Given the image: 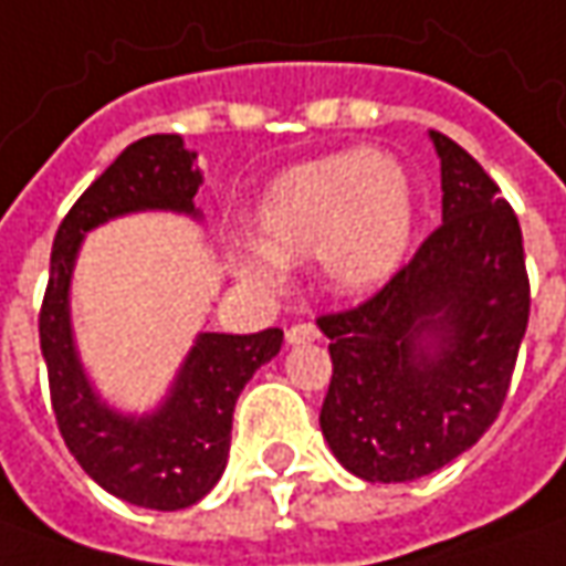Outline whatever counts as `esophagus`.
Returning a JSON list of instances; mask_svg holds the SVG:
<instances>
[{"label": "esophagus", "mask_w": 566, "mask_h": 566, "mask_svg": "<svg viewBox=\"0 0 566 566\" xmlns=\"http://www.w3.org/2000/svg\"><path fill=\"white\" fill-rule=\"evenodd\" d=\"M284 338H287V344H310L319 338V328L313 322H301V325H291L284 332Z\"/></svg>", "instance_id": "obj_1"}]
</instances>
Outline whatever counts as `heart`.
Wrapping results in <instances>:
<instances>
[{"label": "heart", "mask_w": 566, "mask_h": 566, "mask_svg": "<svg viewBox=\"0 0 566 566\" xmlns=\"http://www.w3.org/2000/svg\"><path fill=\"white\" fill-rule=\"evenodd\" d=\"M253 241L234 272L279 284L282 263L319 256L322 279L338 294H373L398 275L417 234V193L398 159L344 149L272 178L250 216Z\"/></svg>", "instance_id": "1"}]
</instances>
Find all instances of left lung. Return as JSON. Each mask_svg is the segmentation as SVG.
Here are the masks:
<instances>
[{
	"instance_id": "1",
	"label": "left lung",
	"mask_w": 566,
	"mask_h": 566,
	"mask_svg": "<svg viewBox=\"0 0 566 566\" xmlns=\"http://www.w3.org/2000/svg\"><path fill=\"white\" fill-rule=\"evenodd\" d=\"M441 228L357 310L322 316L332 381L319 426L366 482L429 476L495 422L530 322L523 234L476 159L429 130Z\"/></svg>"
}]
</instances>
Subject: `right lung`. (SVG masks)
<instances>
[{
	"label": "right lung",
	"mask_w": 566,
	"mask_h": 566,
	"mask_svg": "<svg viewBox=\"0 0 566 566\" xmlns=\"http://www.w3.org/2000/svg\"><path fill=\"white\" fill-rule=\"evenodd\" d=\"M200 185L197 153L178 134H149L130 144L59 224L40 310V350L62 439L108 495L149 511L190 507L222 479L234 403L253 373L282 350V328L256 335L200 332L166 398L147 413H125L96 391L81 363L71 325V279L84 238L112 219L178 212L203 222L193 206Z\"/></svg>",
	"instance_id": "right-lung-1"
}]
</instances>
